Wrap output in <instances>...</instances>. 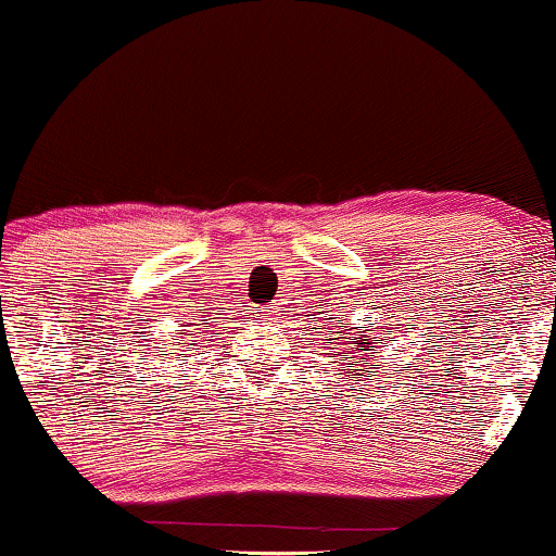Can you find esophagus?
<instances>
[{"instance_id": "obj_1", "label": "esophagus", "mask_w": 556, "mask_h": 556, "mask_svg": "<svg viewBox=\"0 0 556 556\" xmlns=\"http://www.w3.org/2000/svg\"><path fill=\"white\" fill-rule=\"evenodd\" d=\"M274 313H277V311H266V313H264V316H274Z\"/></svg>"}]
</instances>
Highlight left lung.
<instances>
[{"mask_svg":"<svg viewBox=\"0 0 556 556\" xmlns=\"http://www.w3.org/2000/svg\"><path fill=\"white\" fill-rule=\"evenodd\" d=\"M337 333H339L337 344H342V339H346L344 333H352V329H344V331H337ZM354 339H357V342H354L352 350L342 352L346 357V365L352 367L354 365L352 359H359V363H363V367H365V372L370 376V359L376 357V352L370 350V344H380V339L378 337H367V329H363V326H357V331H354ZM357 376H359V372H357Z\"/></svg>","mask_w":556,"mask_h":556,"instance_id":"left-lung-1","label":"left lung"}]
</instances>
